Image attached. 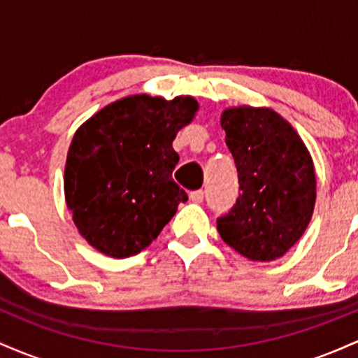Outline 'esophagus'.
I'll list each match as a JSON object with an SVG mask.
<instances>
[{
    "instance_id": "obj_1",
    "label": "esophagus",
    "mask_w": 358,
    "mask_h": 358,
    "mask_svg": "<svg viewBox=\"0 0 358 358\" xmlns=\"http://www.w3.org/2000/svg\"><path fill=\"white\" fill-rule=\"evenodd\" d=\"M203 196H205L203 190H195V192L190 193V200H192V202H195V203H202Z\"/></svg>"
}]
</instances>
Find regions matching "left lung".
I'll use <instances>...</instances> for the list:
<instances>
[{"label": "left lung", "instance_id": "1", "mask_svg": "<svg viewBox=\"0 0 358 358\" xmlns=\"http://www.w3.org/2000/svg\"><path fill=\"white\" fill-rule=\"evenodd\" d=\"M220 122L241 193L217 217V231L241 256L274 261L296 244L313 215L311 156L289 122L271 109H227Z\"/></svg>", "mask_w": 358, "mask_h": 358}]
</instances>
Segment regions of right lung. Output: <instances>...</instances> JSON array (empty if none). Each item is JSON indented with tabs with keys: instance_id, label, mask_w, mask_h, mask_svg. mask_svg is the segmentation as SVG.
I'll return each instance as SVG.
<instances>
[{
	"instance_id": "add662e5",
	"label": "right lung",
	"mask_w": 358,
	"mask_h": 358,
	"mask_svg": "<svg viewBox=\"0 0 358 358\" xmlns=\"http://www.w3.org/2000/svg\"><path fill=\"white\" fill-rule=\"evenodd\" d=\"M199 109L192 97L131 96L79 127L65 165V200L85 241L124 259L153 242L188 195L173 182L171 146Z\"/></svg>"
}]
</instances>
